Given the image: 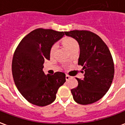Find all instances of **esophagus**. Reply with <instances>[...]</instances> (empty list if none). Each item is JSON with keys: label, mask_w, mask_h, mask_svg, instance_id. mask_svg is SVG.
I'll list each match as a JSON object with an SVG mask.
<instances>
[{"label": "esophagus", "mask_w": 125, "mask_h": 125, "mask_svg": "<svg viewBox=\"0 0 125 125\" xmlns=\"http://www.w3.org/2000/svg\"><path fill=\"white\" fill-rule=\"evenodd\" d=\"M70 78H71V76H68V75H66V76H65V79H66V80H67V81L69 80Z\"/></svg>", "instance_id": "esophagus-1"}]
</instances>
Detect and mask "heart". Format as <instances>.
<instances>
[{"label": "heart", "mask_w": 125, "mask_h": 125, "mask_svg": "<svg viewBox=\"0 0 125 125\" xmlns=\"http://www.w3.org/2000/svg\"><path fill=\"white\" fill-rule=\"evenodd\" d=\"M62 43L67 48V49L70 53H72L73 51L79 49V44L78 41H76V39L70 37H65L64 38H63L62 39ZM56 49H57L56 45H53L51 47L49 53H50V55L52 56L55 54V53L56 52Z\"/></svg>", "instance_id": "obj_1"}]
</instances>
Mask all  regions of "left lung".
<instances>
[{
    "label": "left lung",
    "mask_w": 125,
    "mask_h": 125,
    "mask_svg": "<svg viewBox=\"0 0 125 125\" xmlns=\"http://www.w3.org/2000/svg\"><path fill=\"white\" fill-rule=\"evenodd\" d=\"M73 37L80 46L78 65L84 70V79L76 78L78 86L71 90L73 100L86 105L99 100L110 88L115 74V67L110 50L96 34L86 30L65 32Z\"/></svg>",
    "instance_id": "8db88e82"
}]
</instances>
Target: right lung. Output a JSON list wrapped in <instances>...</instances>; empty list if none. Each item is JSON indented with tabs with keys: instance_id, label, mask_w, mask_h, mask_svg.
<instances>
[{
	"instance_id": "add662e5",
	"label": "right lung",
	"mask_w": 125,
	"mask_h": 125,
	"mask_svg": "<svg viewBox=\"0 0 125 125\" xmlns=\"http://www.w3.org/2000/svg\"><path fill=\"white\" fill-rule=\"evenodd\" d=\"M65 32L39 28L24 37L15 50L12 62L13 80L19 91L28 102L44 106L50 104L65 82V74L57 72L45 75V60L50 59L52 45Z\"/></svg>"
}]
</instances>
